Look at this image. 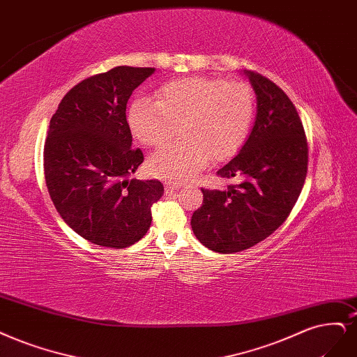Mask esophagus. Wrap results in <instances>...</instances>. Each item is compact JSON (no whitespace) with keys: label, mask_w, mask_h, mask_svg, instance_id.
<instances>
[{"label":"esophagus","mask_w":357,"mask_h":357,"mask_svg":"<svg viewBox=\"0 0 357 357\" xmlns=\"http://www.w3.org/2000/svg\"><path fill=\"white\" fill-rule=\"evenodd\" d=\"M164 188H165V193L167 195H169V193H174V192H177L178 190V184H174V183H165L164 184Z\"/></svg>","instance_id":"obj_1"}]
</instances>
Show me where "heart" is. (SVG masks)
<instances>
[{"label": "heart", "mask_w": 357, "mask_h": 357, "mask_svg": "<svg viewBox=\"0 0 357 357\" xmlns=\"http://www.w3.org/2000/svg\"><path fill=\"white\" fill-rule=\"evenodd\" d=\"M158 100L142 97L130 107L131 130L142 143L162 146L176 136L181 139L155 152L151 173L168 181L192 178L208 162L236 155L252 128L255 94L242 79L184 78L164 84Z\"/></svg>", "instance_id": "b5f03b06"}]
</instances>
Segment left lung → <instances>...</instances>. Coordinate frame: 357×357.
<instances>
[{
  "instance_id": "8db88e82",
  "label": "left lung",
  "mask_w": 357,
  "mask_h": 357,
  "mask_svg": "<svg viewBox=\"0 0 357 357\" xmlns=\"http://www.w3.org/2000/svg\"><path fill=\"white\" fill-rule=\"evenodd\" d=\"M257 94V119L247 143L217 171L241 177L226 190L201 189L192 229L202 245L233 254L254 247L282 226L301 193L309 164L303 122L289 97L254 70L245 72Z\"/></svg>"
}]
</instances>
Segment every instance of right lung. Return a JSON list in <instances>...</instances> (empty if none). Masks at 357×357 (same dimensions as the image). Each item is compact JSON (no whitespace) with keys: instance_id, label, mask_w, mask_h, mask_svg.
<instances>
[{"instance_id":"add662e5","label":"right lung","mask_w":357,"mask_h":357,"mask_svg":"<svg viewBox=\"0 0 357 357\" xmlns=\"http://www.w3.org/2000/svg\"><path fill=\"white\" fill-rule=\"evenodd\" d=\"M155 68L116 66L72 87L50 119L44 176L65 223L106 248H127L152 223L164 195L158 180L128 178L144 161L132 149L127 102Z\"/></svg>"}]
</instances>
